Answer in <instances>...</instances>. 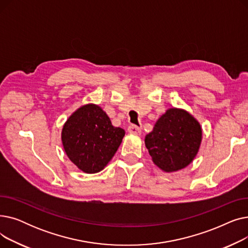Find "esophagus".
<instances>
[{"label":"esophagus","mask_w":248,"mask_h":248,"mask_svg":"<svg viewBox=\"0 0 248 248\" xmlns=\"http://www.w3.org/2000/svg\"><path fill=\"white\" fill-rule=\"evenodd\" d=\"M127 131L129 134H133V135H140V133H141V129L135 124L129 125L127 127Z\"/></svg>","instance_id":"34e87169"}]
</instances>
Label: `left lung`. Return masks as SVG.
Wrapping results in <instances>:
<instances>
[{
  "mask_svg": "<svg viewBox=\"0 0 248 248\" xmlns=\"http://www.w3.org/2000/svg\"><path fill=\"white\" fill-rule=\"evenodd\" d=\"M202 140L199 123L184 109H168L148 134L145 144L153 162L165 172H176L196 157Z\"/></svg>",
  "mask_w": 248,
  "mask_h": 248,
  "instance_id": "obj_1",
  "label": "left lung"
}]
</instances>
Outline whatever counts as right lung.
<instances>
[{"instance_id":"1","label":"right lung","mask_w":248,"mask_h":248,"mask_svg":"<svg viewBox=\"0 0 248 248\" xmlns=\"http://www.w3.org/2000/svg\"><path fill=\"white\" fill-rule=\"evenodd\" d=\"M124 131L115 127L96 104L74 111L62 128V144L69 160L84 173L100 172L119 149Z\"/></svg>"}]
</instances>
